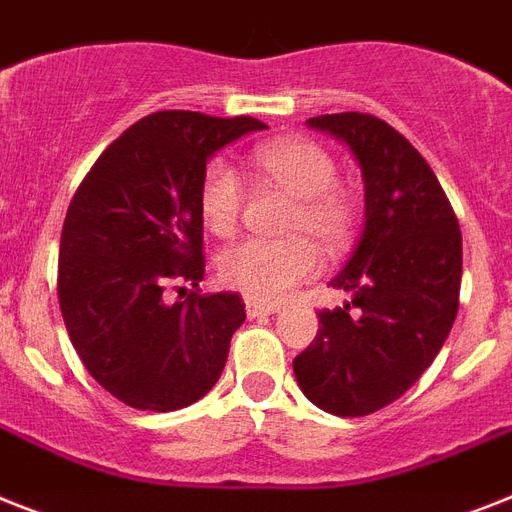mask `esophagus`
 Instances as JSON below:
<instances>
[{
	"label": "esophagus",
	"instance_id": "obj_1",
	"mask_svg": "<svg viewBox=\"0 0 512 512\" xmlns=\"http://www.w3.org/2000/svg\"><path fill=\"white\" fill-rule=\"evenodd\" d=\"M280 303H264V301H256V298H246V314L251 319H259V316H272V314H280Z\"/></svg>",
	"mask_w": 512,
	"mask_h": 512
}]
</instances>
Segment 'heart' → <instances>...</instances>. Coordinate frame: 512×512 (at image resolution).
Here are the masks:
<instances>
[{
  "instance_id": "obj_1",
  "label": "heart",
  "mask_w": 512,
  "mask_h": 512,
  "mask_svg": "<svg viewBox=\"0 0 512 512\" xmlns=\"http://www.w3.org/2000/svg\"><path fill=\"white\" fill-rule=\"evenodd\" d=\"M256 170L295 196L287 219L293 238H251L219 253V280L256 301H277L295 285L311 280L322 269V253L311 238L329 253L348 246L356 209L345 190L337 188V164L327 149L306 138H285L256 146L251 154ZM243 180L225 159H214L201 175L198 211L206 230L230 238L243 214Z\"/></svg>"
}]
</instances>
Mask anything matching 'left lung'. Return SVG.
Wrapping results in <instances>:
<instances>
[{
	"label": "left lung",
	"instance_id": "1",
	"mask_svg": "<svg viewBox=\"0 0 512 512\" xmlns=\"http://www.w3.org/2000/svg\"><path fill=\"white\" fill-rule=\"evenodd\" d=\"M308 128L356 156L366 222L335 280L345 306L319 311L316 340L293 361L316 408L366 416L398 400L445 345L458 314L463 243L455 211L426 159L379 117L322 114Z\"/></svg>",
	"mask_w": 512,
	"mask_h": 512
}]
</instances>
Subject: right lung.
I'll list each match as a JSON object with an SVG mask.
<instances>
[{
    "mask_svg": "<svg viewBox=\"0 0 512 512\" xmlns=\"http://www.w3.org/2000/svg\"><path fill=\"white\" fill-rule=\"evenodd\" d=\"M253 130V117L154 112L96 159L70 201L57 295L80 361L130 408L177 411L217 384L246 322L238 293L167 304L204 280L198 185L206 162Z\"/></svg>",
    "mask_w": 512,
    "mask_h": 512,
    "instance_id": "obj_1",
    "label": "right lung"
}]
</instances>
